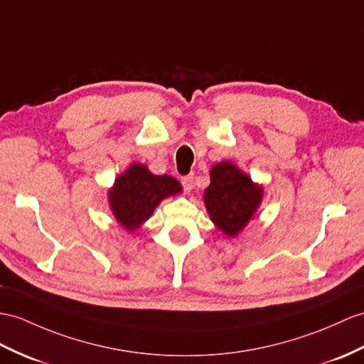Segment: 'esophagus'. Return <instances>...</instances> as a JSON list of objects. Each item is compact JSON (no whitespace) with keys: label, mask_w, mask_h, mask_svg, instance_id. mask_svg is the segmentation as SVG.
<instances>
[{"label":"esophagus","mask_w":364,"mask_h":364,"mask_svg":"<svg viewBox=\"0 0 364 364\" xmlns=\"http://www.w3.org/2000/svg\"><path fill=\"white\" fill-rule=\"evenodd\" d=\"M193 182H194V174H187L181 179V183H182V187H183L185 191H191Z\"/></svg>","instance_id":"obj_1"}]
</instances>
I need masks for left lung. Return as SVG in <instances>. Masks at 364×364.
I'll return each mask as SVG.
<instances>
[{
  "label": "left lung",
  "mask_w": 364,
  "mask_h": 364,
  "mask_svg": "<svg viewBox=\"0 0 364 364\" xmlns=\"http://www.w3.org/2000/svg\"><path fill=\"white\" fill-rule=\"evenodd\" d=\"M211 183L205 190V207L213 223L228 236H236L249 224L262 198L258 187L230 162L211 168Z\"/></svg>",
  "instance_id": "left-lung-1"
}]
</instances>
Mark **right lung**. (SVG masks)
Instances as JSON below:
<instances>
[{"instance_id": "add662e5", "label": "right lung", "mask_w": 364, "mask_h": 364, "mask_svg": "<svg viewBox=\"0 0 364 364\" xmlns=\"http://www.w3.org/2000/svg\"><path fill=\"white\" fill-rule=\"evenodd\" d=\"M182 191L171 176H154L148 168L134 164L115 179L109 191V203L119 224L132 232L151 216L162 199Z\"/></svg>"}]
</instances>
